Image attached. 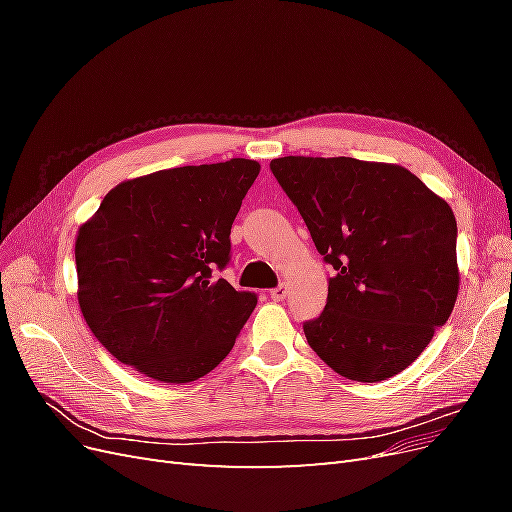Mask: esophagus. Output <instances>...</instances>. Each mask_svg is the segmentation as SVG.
<instances>
[{
  "label": "esophagus",
  "instance_id": "1",
  "mask_svg": "<svg viewBox=\"0 0 512 512\" xmlns=\"http://www.w3.org/2000/svg\"><path fill=\"white\" fill-rule=\"evenodd\" d=\"M288 297V288H286V284H282V286H277V288H273L271 290V299L273 301H284Z\"/></svg>",
  "mask_w": 512,
  "mask_h": 512
}]
</instances>
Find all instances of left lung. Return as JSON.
Returning a JSON list of instances; mask_svg holds the SVG:
<instances>
[{"label":"left lung","instance_id":"1","mask_svg":"<svg viewBox=\"0 0 512 512\" xmlns=\"http://www.w3.org/2000/svg\"><path fill=\"white\" fill-rule=\"evenodd\" d=\"M271 170L335 269L307 344L348 380L404 371L457 301L453 209L399 164L286 156Z\"/></svg>","mask_w":512,"mask_h":512}]
</instances>
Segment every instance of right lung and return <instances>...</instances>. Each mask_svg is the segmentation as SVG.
<instances>
[{
	"mask_svg": "<svg viewBox=\"0 0 512 512\" xmlns=\"http://www.w3.org/2000/svg\"><path fill=\"white\" fill-rule=\"evenodd\" d=\"M256 160L179 166L121 181L76 232L79 305L98 342L147 378L185 384L218 367L256 307L213 280Z\"/></svg>",
	"mask_w": 512,
	"mask_h": 512,
	"instance_id": "right-lung-1",
	"label": "right lung"
}]
</instances>
